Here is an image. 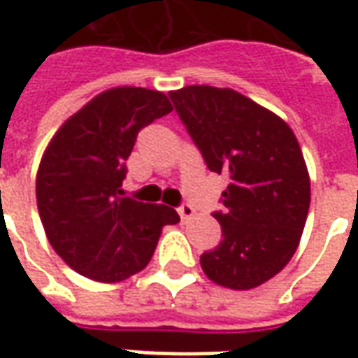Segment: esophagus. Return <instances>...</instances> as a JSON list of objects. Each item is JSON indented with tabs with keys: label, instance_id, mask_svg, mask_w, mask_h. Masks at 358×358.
Listing matches in <instances>:
<instances>
[{
	"label": "esophagus",
	"instance_id": "34e87169",
	"mask_svg": "<svg viewBox=\"0 0 358 358\" xmlns=\"http://www.w3.org/2000/svg\"><path fill=\"white\" fill-rule=\"evenodd\" d=\"M177 212L181 215V220H191L192 215H194V208H192L189 202H183L181 206L177 208Z\"/></svg>",
	"mask_w": 358,
	"mask_h": 358
}]
</instances>
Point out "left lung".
I'll return each instance as SVG.
<instances>
[{"mask_svg":"<svg viewBox=\"0 0 358 358\" xmlns=\"http://www.w3.org/2000/svg\"><path fill=\"white\" fill-rule=\"evenodd\" d=\"M169 98L208 169L229 175L212 214L224 241L200 266L224 287H256L285 268L305 229L310 181L295 134L231 88L185 86Z\"/></svg>","mask_w":358,"mask_h":358,"instance_id":"8db88e82","label":"left lung"}]
</instances>
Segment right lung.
<instances>
[{
  "instance_id": "1",
  "label": "right lung",
  "mask_w": 358,
  "mask_h": 358,
  "mask_svg": "<svg viewBox=\"0 0 358 358\" xmlns=\"http://www.w3.org/2000/svg\"><path fill=\"white\" fill-rule=\"evenodd\" d=\"M173 110L166 94L119 86L67 119L36 175L40 220L53 250L75 272L113 283L150 262L164 225L179 214L123 196L125 159L141 129Z\"/></svg>"
}]
</instances>
